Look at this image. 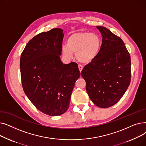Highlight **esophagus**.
Here are the masks:
<instances>
[{"mask_svg":"<svg viewBox=\"0 0 146 146\" xmlns=\"http://www.w3.org/2000/svg\"><path fill=\"white\" fill-rule=\"evenodd\" d=\"M78 68H79V71L81 72L83 67V66H82V65H80V64H79V65H78Z\"/></svg>","mask_w":146,"mask_h":146,"instance_id":"obj_1","label":"esophagus"}]
</instances>
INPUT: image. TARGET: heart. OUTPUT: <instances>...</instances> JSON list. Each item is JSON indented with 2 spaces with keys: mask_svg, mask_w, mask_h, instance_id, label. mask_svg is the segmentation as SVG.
<instances>
[{
  "mask_svg": "<svg viewBox=\"0 0 146 146\" xmlns=\"http://www.w3.org/2000/svg\"><path fill=\"white\" fill-rule=\"evenodd\" d=\"M101 45V38L97 34L81 32L69 36L67 45H63L61 50L66 57L71 58L74 52L79 62L88 64L96 57Z\"/></svg>",
  "mask_w": 146,
  "mask_h": 146,
  "instance_id": "heart-1",
  "label": "heart"
}]
</instances>
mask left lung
<instances>
[{"label": "left lung", "instance_id": "8db88e82", "mask_svg": "<svg viewBox=\"0 0 146 146\" xmlns=\"http://www.w3.org/2000/svg\"><path fill=\"white\" fill-rule=\"evenodd\" d=\"M102 44L96 57L81 72L94 104L108 108L124 95L131 81V58L121 38L104 27L97 26Z\"/></svg>", "mask_w": 146, "mask_h": 146}]
</instances>
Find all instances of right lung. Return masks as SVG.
I'll return each mask as SVG.
<instances>
[{"label":"right lung","instance_id":"1","mask_svg":"<svg viewBox=\"0 0 146 146\" xmlns=\"http://www.w3.org/2000/svg\"><path fill=\"white\" fill-rule=\"evenodd\" d=\"M63 29L53 28L34 36L20 58L23 89L30 101L45 114L57 116L69 108L72 90L80 77L74 62L60 60Z\"/></svg>","mask_w":146,"mask_h":146}]
</instances>
